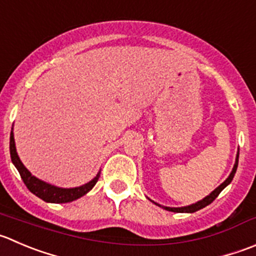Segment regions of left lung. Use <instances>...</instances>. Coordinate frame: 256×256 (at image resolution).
<instances>
[{
    "label": "left lung",
    "instance_id": "1",
    "mask_svg": "<svg viewBox=\"0 0 256 256\" xmlns=\"http://www.w3.org/2000/svg\"><path fill=\"white\" fill-rule=\"evenodd\" d=\"M238 162H239V152H238L236 160H235V164H234V168H232V172H230L229 178H228L226 180H225L224 182L222 184V185L218 186V188H215L214 191H212V194L208 195L206 198H204V199L200 200V202H195V204H192V205H188V206H182V208H168V206H161V205H158V202H155V204L158 205V206L164 208V209H165V210H168V212H198V210L202 209V208L208 206V205L212 204V202H214V200L216 199L218 196H219L220 192H222V191L224 190V188H226V186L229 185L230 182H232V178H234L235 172H236Z\"/></svg>",
    "mask_w": 256,
    "mask_h": 256
}]
</instances>
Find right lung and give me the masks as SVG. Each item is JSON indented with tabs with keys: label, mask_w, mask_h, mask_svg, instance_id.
Instances as JSON below:
<instances>
[{
	"label": "right lung",
	"mask_w": 256,
	"mask_h": 256,
	"mask_svg": "<svg viewBox=\"0 0 256 256\" xmlns=\"http://www.w3.org/2000/svg\"><path fill=\"white\" fill-rule=\"evenodd\" d=\"M10 154H11V160L14 162V165L16 166V168L18 170L21 178L24 180V185L27 186L32 194L36 195L37 198L42 199L46 202H54V204H62V202H71L74 200L78 199V198L84 196L85 194H88V191L95 186V184L98 182V178H100V172L95 176L91 181H88L85 185L78 186V188H57V186L51 185V184H47L44 181L40 180L36 176L32 175L24 165L22 164V161L20 160L18 155H17L16 146H14V132L11 131V135H10Z\"/></svg>",
	"instance_id": "right-lung-1"
}]
</instances>
